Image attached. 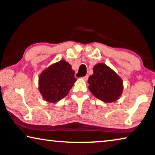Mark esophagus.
I'll return each mask as SVG.
<instances>
[{
  "label": "esophagus",
  "mask_w": 155,
  "mask_h": 155,
  "mask_svg": "<svg viewBox=\"0 0 155 155\" xmlns=\"http://www.w3.org/2000/svg\"><path fill=\"white\" fill-rule=\"evenodd\" d=\"M88 79H89V76H84V77H83V79L84 80V81H87Z\"/></svg>",
  "instance_id": "1"
}]
</instances>
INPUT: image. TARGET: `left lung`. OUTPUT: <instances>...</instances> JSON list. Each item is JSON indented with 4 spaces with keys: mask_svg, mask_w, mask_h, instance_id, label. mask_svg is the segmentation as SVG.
I'll use <instances>...</instances> for the list:
<instances>
[{
    "mask_svg": "<svg viewBox=\"0 0 155 155\" xmlns=\"http://www.w3.org/2000/svg\"><path fill=\"white\" fill-rule=\"evenodd\" d=\"M94 73L89 77V89L91 94L104 102L111 103L118 100L122 94V79L116 72L104 64L94 66Z\"/></svg>",
    "mask_w": 155,
    "mask_h": 155,
    "instance_id": "8db88e82",
    "label": "left lung"
}]
</instances>
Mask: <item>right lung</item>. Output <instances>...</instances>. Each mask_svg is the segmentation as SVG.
Here are the masks:
<instances>
[{
  "label": "right lung",
  "instance_id": "1",
  "mask_svg": "<svg viewBox=\"0 0 155 155\" xmlns=\"http://www.w3.org/2000/svg\"><path fill=\"white\" fill-rule=\"evenodd\" d=\"M71 65L65 60L51 64L38 77V90L46 101L56 103L64 99L74 86L76 79Z\"/></svg>",
  "mask_w": 155,
  "mask_h": 155
}]
</instances>
